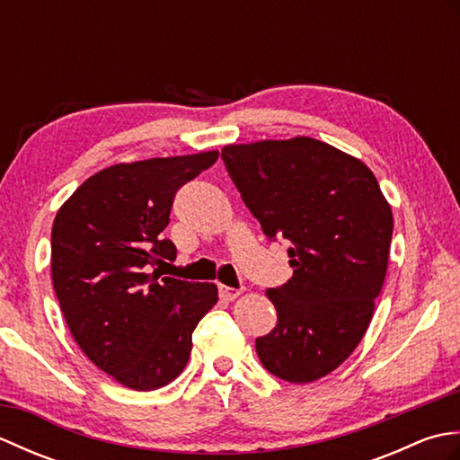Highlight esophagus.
<instances>
[{
  "mask_svg": "<svg viewBox=\"0 0 460 460\" xmlns=\"http://www.w3.org/2000/svg\"><path fill=\"white\" fill-rule=\"evenodd\" d=\"M217 292H219V298L221 300H235L241 295V290L231 288V287H225V285H219Z\"/></svg>",
  "mask_w": 460,
  "mask_h": 460,
  "instance_id": "esophagus-1",
  "label": "esophagus"
}]
</instances>
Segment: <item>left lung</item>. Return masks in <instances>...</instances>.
<instances>
[{
	"instance_id": "1",
	"label": "left lung",
	"mask_w": 460,
	"mask_h": 460,
	"mask_svg": "<svg viewBox=\"0 0 460 460\" xmlns=\"http://www.w3.org/2000/svg\"><path fill=\"white\" fill-rule=\"evenodd\" d=\"M233 183L269 241L287 239L292 279L267 296L279 322L255 341L290 384L328 376L364 338L385 280L394 215L364 162L314 138L231 144Z\"/></svg>"
}]
</instances>
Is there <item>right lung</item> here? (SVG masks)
<instances>
[{
  "label": "right lung",
  "mask_w": 460,
  "mask_h": 460,
  "mask_svg": "<svg viewBox=\"0 0 460 460\" xmlns=\"http://www.w3.org/2000/svg\"><path fill=\"white\" fill-rule=\"evenodd\" d=\"M217 155L111 165L86 180L55 217L51 275L66 326L96 367L136 392L181 374L193 330L217 302L211 282L151 272L178 252L162 235L175 191Z\"/></svg>",
  "instance_id": "add662e5"
}]
</instances>
